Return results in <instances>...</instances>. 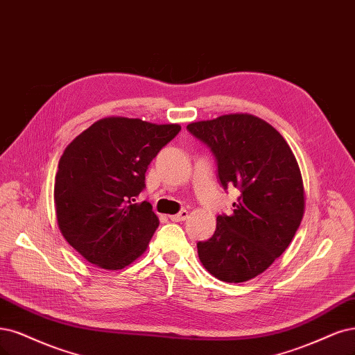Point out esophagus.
Masks as SVG:
<instances>
[{
    "instance_id": "esophagus-1",
    "label": "esophagus",
    "mask_w": 355,
    "mask_h": 355,
    "mask_svg": "<svg viewBox=\"0 0 355 355\" xmlns=\"http://www.w3.org/2000/svg\"><path fill=\"white\" fill-rule=\"evenodd\" d=\"M188 216H189L188 210H180L178 214L170 216V220H172V222H185Z\"/></svg>"
}]
</instances>
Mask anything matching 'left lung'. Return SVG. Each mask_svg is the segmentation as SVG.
I'll use <instances>...</instances> for the list:
<instances>
[{"instance_id":"left-lung-1","label":"left lung","mask_w":355,"mask_h":355,"mask_svg":"<svg viewBox=\"0 0 355 355\" xmlns=\"http://www.w3.org/2000/svg\"><path fill=\"white\" fill-rule=\"evenodd\" d=\"M187 129L211 150L222 187L241 191L234 213L217 216L214 235L198 242L202 266L223 282L259 276L289 247L304 216V185L284 137L252 114H225Z\"/></svg>"}]
</instances>
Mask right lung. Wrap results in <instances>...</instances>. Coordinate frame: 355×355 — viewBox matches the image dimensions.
<instances>
[{"instance_id": "1", "label": "right lung", "mask_w": 355, "mask_h": 355, "mask_svg": "<svg viewBox=\"0 0 355 355\" xmlns=\"http://www.w3.org/2000/svg\"><path fill=\"white\" fill-rule=\"evenodd\" d=\"M179 130V125L105 117L67 145L54 183L57 223L85 260L120 270L148 247L160 222L151 204L137 197L153 158Z\"/></svg>"}]
</instances>
